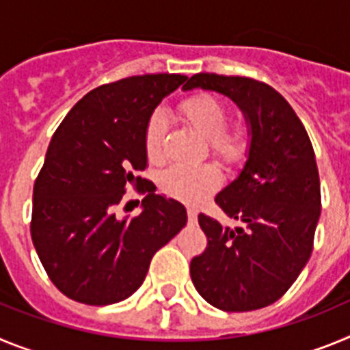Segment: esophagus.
<instances>
[{
	"mask_svg": "<svg viewBox=\"0 0 350 350\" xmlns=\"http://www.w3.org/2000/svg\"><path fill=\"white\" fill-rule=\"evenodd\" d=\"M187 217H189L191 222L198 221V210L194 206H187Z\"/></svg>",
	"mask_w": 350,
	"mask_h": 350,
	"instance_id": "esophagus-1",
	"label": "esophagus"
}]
</instances>
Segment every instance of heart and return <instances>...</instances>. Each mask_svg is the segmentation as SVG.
Here are the masks:
<instances>
[{
    "instance_id": "heart-1",
    "label": "heart",
    "mask_w": 350,
    "mask_h": 350,
    "mask_svg": "<svg viewBox=\"0 0 350 350\" xmlns=\"http://www.w3.org/2000/svg\"><path fill=\"white\" fill-rule=\"evenodd\" d=\"M180 113L203 137L210 140L213 154L224 161L242 157L247 150V133L242 128H228V112L224 105L208 92L185 98L180 103ZM166 135V119L161 112H154L147 120L144 145L148 159L157 161L163 156ZM221 175L213 166L173 165L161 175V187L170 196L187 203H198L217 189Z\"/></svg>"
}]
</instances>
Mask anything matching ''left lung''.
Masks as SVG:
<instances>
[{"instance_id":"1","label":"left lung","mask_w":350,"mask_h":350,"mask_svg":"<svg viewBox=\"0 0 350 350\" xmlns=\"http://www.w3.org/2000/svg\"><path fill=\"white\" fill-rule=\"evenodd\" d=\"M194 88L230 96L242 108L250 148L237 180L215 196L222 212L242 226L231 230L198 215L208 243L191 261V279L215 308L258 310L282 298L310 259L321 215L314 147L295 110L268 83L196 73L184 85Z\"/></svg>"}]
</instances>
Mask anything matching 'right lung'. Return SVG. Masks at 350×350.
Segmentation results:
<instances>
[{
  "label": "right lung",
  "instance_id": "right-lung-1",
  "mask_svg": "<svg viewBox=\"0 0 350 350\" xmlns=\"http://www.w3.org/2000/svg\"><path fill=\"white\" fill-rule=\"evenodd\" d=\"M185 80L148 73L103 83L52 135L33 187L31 238L49 279L68 298L98 307L129 298L154 254L187 222L184 205L138 177L147 168L148 117ZM129 187L144 194V210L117 218Z\"/></svg>",
  "mask_w": 350,
  "mask_h": 350
}]
</instances>
